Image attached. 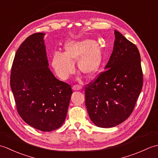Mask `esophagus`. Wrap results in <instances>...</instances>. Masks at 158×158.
I'll list each match as a JSON object with an SVG mask.
<instances>
[{
	"label": "esophagus",
	"mask_w": 158,
	"mask_h": 158,
	"mask_svg": "<svg viewBox=\"0 0 158 158\" xmlns=\"http://www.w3.org/2000/svg\"><path fill=\"white\" fill-rule=\"evenodd\" d=\"M81 89H82V86L79 85H75L73 87V90H80Z\"/></svg>",
	"instance_id": "34e87169"
}]
</instances>
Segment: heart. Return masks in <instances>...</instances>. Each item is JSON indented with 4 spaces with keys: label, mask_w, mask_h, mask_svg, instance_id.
I'll return each instance as SVG.
<instances>
[{
    "label": "heart",
    "mask_w": 158,
    "mask_h": 158,
    "mask_svg": "<svg viewBox=\"0 0 158 158\" xmlns=\"http://www.w3.org/2000/svg\"><path fill=\"white\" fill-rule=\"evenodd\" d=\"M64 53L56 52L52 64L57 75L66 79L75 70L74 62L78 60V68L88 77L97 73L102 60V50L94 41L89 39L69 41L64 45Z\"/></svg>",
    "instance_id": "heart-1"
}]
</instances>
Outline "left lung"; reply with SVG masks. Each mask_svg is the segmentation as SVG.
<instances>
[{
  "mask_svg": "<svg viewBox=\"0 0 158 158\" xmlns=\"http://www.w3.org/2000/svg\"><path fill=\"white\" fill-rule=\"evenodd\" d=\"M108 63L85 87V106L96 126L112 127L132 113L142 90L143 75L137 47L118 31Z\"/></svg>",
  "mask_w": 158,
  "mask_h": 158,
  "instance_id": "8db88e82",
  "label": "left lung"
}]
</instances>
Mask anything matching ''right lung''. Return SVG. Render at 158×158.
Instances as JSON below:
<instances>
[{"label": "right lung", "instance_id": "add662e5", "mask_svg": "<svg viewBox=\"0 0 158 158\" xmlns=\"http://www.w3.org/2000/svg\"><path fill=\"white\" fill-rule=\"evenodd\" d=\"M44 35L32 34L19 47L10 85L22 119L36 129L50 132L64 122L73 92L70 85L57 79L49 69Z\"/></svg>", "mask_w": 158, "mask_h": 158}]
</instances>
